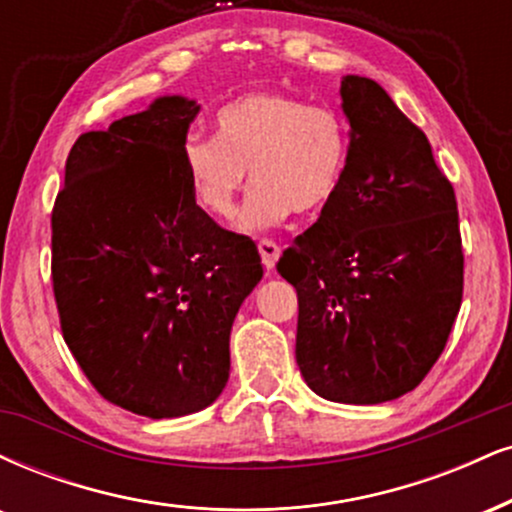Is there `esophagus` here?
Here are the masks:
<instances>
[{
  "label": "esophagus",
  "instance_id": "esophagus-1",
  "mask_svg": "<svg viewBox=\"0 0 512 512\" xmlns=\"http://www.w3.org/2000/svg\"><path fill=\"white\" fill-rule=\"evenodd\" d=\"M257 250H260L264 267L272 272V269L276 267V260H279V252H281L279 245H276L272 238H260V240H257Z\"/></svg>",
  "mask_w": 512,
  "mask_h": 512
}]
</instances>
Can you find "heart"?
<instances>
[{
  "label": "heart",
  "mask_w": 512,
  "mask_h": 512,
  "mask_svg": "<svg viewBox=\"0 0 512 512\" xmlns=\"http://www.w3.org/2000/svg\"><path fill=\"white\" fill-rule=\"evenodd\" d=\"M350 162L346 116L279 90H250L214 116V138L188 135L183 171L195 202L231 217L250 169L238 229L262 231L288 212L315 217L334 202Z\"/></svg>",
  "instance_id": "1"
}]
</instances>
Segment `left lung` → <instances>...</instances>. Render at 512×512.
<instances>
[{
	"label": "left lung",
	"mask_w": 512,
	"mask_h": 512,
	"mask_svg": "<svg viewBox=\"0 0 512 512\" xmlns=\"http://www.w3.org/2000/svg\"><path fill=\"white\" fill-rule=\"evenodd\" d=\"M350 162L329 207L283 250L298 291L295 360L317 396L377 405L420 386L463 303L451 181L374 80H341Z\"/></svg>",
	"instance_id": "8db88e82"
}]
</instances>
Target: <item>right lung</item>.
<instances>
[{"mask_svg": "<svg viewBox=\"0 0 512 512\" xmlns=\"http://www.w3.org/2000/svg\"><path fill=\"white\" fill-rule=\"evenodd\" d=\"M200 104L159 97L83 133L52 209L61 334L109 403L164 420L229 381L238 307L262 279L257 245L195 202L183 145Z\"/></svg>", "mask_w": 512, "mask_h": 512, "instance_id": "obj_1", "label": "right lung"}]
</instances>
